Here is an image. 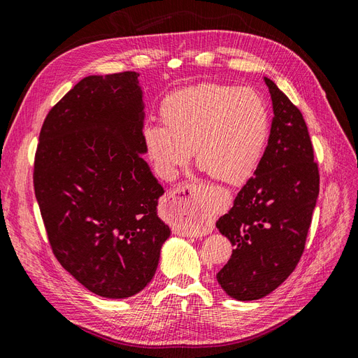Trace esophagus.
I'll use <instances>...</instances> for the list:
<instances>
[{
  "mask_svg": "<svg viewBox=\"0 0 358 358\" xmlns=\"http://www.w3.org/2000/svg\"><path fill=\"white\" fill-rule=\"evenodd\" d=\"M182 194L183 197L180 199L183 201V208H185V210H183V213H191V212H203V209H200L199 206H192L191 201L192 200H199L200 196H201V189L200 187H194V185H187L185 188L182 189Z\"/></svg>",
  "mask_w": 358,
  "mask_h": 358,
  "instance_id": "34e87169",
  "label": "esophagus"
}]
</instances>
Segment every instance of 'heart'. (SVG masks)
<instances>
[{
  "mask_svg": "<svg viewBox=\"0 0 358 358\" xmlns=\"http://www.w3.org/2000/svg\"><path fill=\"white\" fill-rule=\"evenodd\" d=\"M161 122L143 128V143L159 173L173 179L196 152L212 179L241 185L252 176L270 131L264 100L251 88L201 83L169 94Z\"/></svg>",
  "mask_w": 358,
  "mask_h": 358,
  "instance_id": "1",
  "label": "heart"
}]
</instances>
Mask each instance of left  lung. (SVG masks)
<instances>
[{"mask_svg": "<svg viewBox=\"0 0 358 358\" xmlns=\"http://www.w3.org/2000/svg\"><path fill=\"white\" fill-rule=\"evenodd\" d=\"M273 104L268 142L254 176L216 227L234 246L218 273L236 300H258L294 272L320 194V171L301 112L264 78Z\"/></svg>", "mask_w": 358, "mask_h": 358, "instance_id": "obj_1", "label": "left lung"}]
</instances>
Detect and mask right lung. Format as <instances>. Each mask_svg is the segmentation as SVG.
<instances>
[{"mask_svg":"<svg viewBox=\"0 0 358 358\" xmlns=\"http://www.w3.org/2000/svg\"><path fill=\"white\" fill-rule=\"evenodd\" d=\"M136 71L88 76L52 107L34 191L53 255L96 296L125 299L154 278L169 225L164 189L140 157L143 92Z\"/></svg>","mask_w":358,"mask_h":358,"instance_id":"right-lung-1","label":"right lung"}]
</instances>
